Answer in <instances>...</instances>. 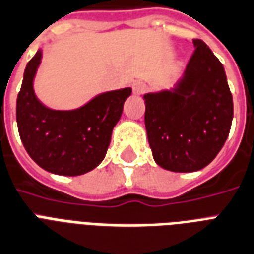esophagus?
Here are the masks:
<instances>
[{
  "mask_svg": "<svg viewBox=\"0 0 254 254\" xmlns=\"http://www.w3.org/2000/svg\"><path fill=\"white\" fill-rule=\"evenodd\" d=\"M132 90H133V94H136V95H140L143 92L147 90V86H145L143 82H135L132 84Z\"/></svg>",
  "mask_w": 254,
  "mask_h": 254,
  "instance_id": "esophagus-1",
  "label": "esophagus"
}]
</instances>
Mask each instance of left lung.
Here are the masks:
<instances>
[{"label": "left lung", "mask_w": 254, "mask_h": 254, "mask_svg": "<svg viewBox=\"0 0 254 254\" xmlns=\"http://www.w3.org/2000/svg\"><path fill=\"white\" fill-rule=\"evenodd\" d=\"M174 91L145 94L144 123L155 162L164 170L207 167L231 131L233 99L223 64L201 39Z\"/></svg>", "instance_id": "obj_1"}]
</instances>
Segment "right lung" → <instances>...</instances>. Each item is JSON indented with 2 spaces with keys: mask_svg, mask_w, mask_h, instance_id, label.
<instances>
[{
  "mask_svg": "<svg viewBox=\"0 0 254 254\" xmlns=\"http://www.w3.org/2000/svg\"><path fill=\"white\" fill-rule=\"evenodd\" d=\"M41 58L42 52L38 50L23 72L17 96L19 136L29 156L43 170L64 176L83 175L105 159L114 126L132 90L126 87L100 94L71 111L47 109L33 88Z\"/></svg>",
  "mask_w": 254,
  "mask_h": 254,
  "instance_id": "right-lung-1",
  "label": "right lung"
}]
</instances>
